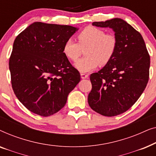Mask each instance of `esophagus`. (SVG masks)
Masks as SVG:
<instances>
[{
	"mask_svg": "<svg viewBox=\"0 0 156 156\" xmlns=\"http://www.w3.org/2000/svg\"><path fill=\"white\" fill-rule=\"evenodd\" d=\"M88 74L84 73H81V78L82 79H87L88 78Z\"/></svg>",
	"mask_w": 156,
	"mask_h": 156,
	"instance_id": "34e87169",
	"label": "esophagus"
}]
</instances>
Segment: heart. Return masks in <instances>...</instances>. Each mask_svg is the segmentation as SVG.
<instances>
[{
  "mask_svg": "<svg viewBox=\"0 0 156 156\" xmlns=\"http://www.w3.org/2000/svg\"><path fill=\"white\" fill-rule=\"evenodd\" d=\"M78 43L69 39L63 46V53L68 59L76 61L85 49L84 58L76 62L74 66L81 72L94 69L98 65L104 66L114 57L117 48V38L113 34L106 33L104 30L89 26L76 35Z\"/></svg>",
  "mask_w": 156,
  "mask_h": 156,
  "instance_id": "obj_1",
  "label": "heart"
}]
</instances>
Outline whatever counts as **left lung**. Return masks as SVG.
<instances>
[{
    "label": "left lung",
    "mask_w": 156,
    "mask_h": 156,
    "mask_svg": "<svg viewBox=\"0 0 156 156\" xmlns=\"http://www.w3.org/2000/svg\"><path fill=\"white\" fill-rule=\"evenodd\" d=\"M92 25L110 27L117 38V48L109 62L90 75V107L98 114L114 116L129 109L144 92L149 79L150 56L142 35L121 18Z\"/></svg>",
    "instance_id": "1"
}]
</instances>
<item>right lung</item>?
Instances as JSON below:
<instances>
[{
	"instance_id": "obj_1",
	"label": "right lung",
	"mask_w": 156,
	"mask_h": 156,
	"mask_svg": "<svg viewBox=\"0 0 156 156\" xmlns=\"http://www.w3.org/2000/svg\"><path fill=\"white\" fill-rule=\"evenodd\" d=\"M78 28L35 22L15 40L9 59L15 94L29 111L42 116L58 112L80 82V74L63 53Z\"/></svg>"
}]
</instances>
